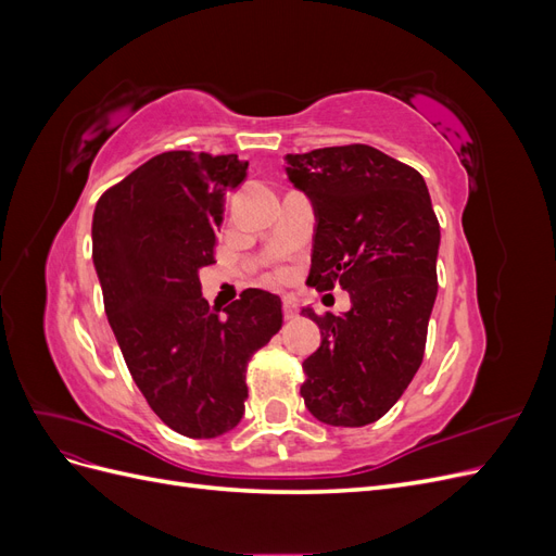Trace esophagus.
<instances>
[{
	"mask_svg": "<svg viewBox=\"0 0 556 556\" xmlns=\"http://www.w3.org/2000/svg\"><path fill=\"white\" fill-rule=\"evenodd\" d=\"M282 313H285V319H294V317L299 315L296 304H294L292 296H285V299H282Z\"/></svg>",
	"mask_w": 556,
	"mask_h": 556,
	"instance_id": "1",
	"label": "esophagus"
}]
</instances>
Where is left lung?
Segmentation results:
<instances>
[{
	"label": "left lung",
	"mask_w": 556,
	"mask_h": 556,
	"mask_svg": "<svg viewBox=\"0 0 556 556\" xmlns=\"http://www.w3.org/2000/svg\"><path fill=\"white\" fill-rule=\"evenodd\" d=\"M288 178L317 217L306 282L341 285L352 301L345 315L306 311L323 343L301 366V396L325 425L378 422L422 364L439 292L441 227L427 182L364 143L288 155Z\"/></svg>",
	"instance_id": "obj_1"
}]
</instances>
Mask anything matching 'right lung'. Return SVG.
Returning a JSON list of instances; mask_svg holds the SVG:
<instances>
[{
    "label": "right lung",
    "instance_id": "add662e5",
    "mask_svg": "<svg viewBox=\"0 0 556 556\" xmlns=\"http://www.w3.org/2000/svg\"><path fill=\"white\" fill-rule=\"evenodd\" d=\"M239 155L169 150L99 197L92 260L125 364L148 406L188 439H215L245 410L248 362L282 327L280 299L243 290L211 311L199 268L215 264Z\"/></svg>",
    "mask_w": 556,
    "mask_h": 556
}]
</instances>
